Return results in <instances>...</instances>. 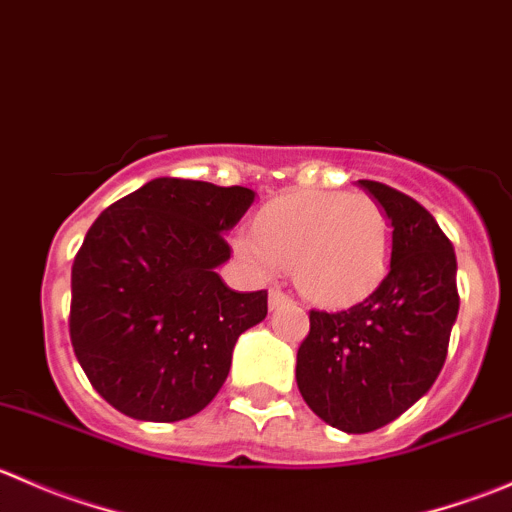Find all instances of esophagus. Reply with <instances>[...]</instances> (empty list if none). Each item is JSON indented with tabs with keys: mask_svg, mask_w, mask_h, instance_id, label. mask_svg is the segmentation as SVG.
Listing matches in <instances>:
<instances>
[{
	"mask_svg": "<svg viewBox=\"0 0 512 512\" xmlns=\"http://www.w3.org/2000/svg\"><path fill=\"white\" fill-rule=\"evenodd\" d=\"M285 302H289V297L285 292H282V289H270V307L272 309H277L280 307V304H285Z\"/></svg>",
	"mask_w": 512,
	"mask_h": 512,
	"instance_id": "obj_1",
	"label": "esophagus"
}]
</instances>
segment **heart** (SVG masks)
<instances>
[{
  "label": "heart",
  "mask_w": 512,
  "mask_h": 512,
  "mask_svg": "<svg viewBox=\"0 0 512 512\" xmlns=\"http://www.w3.org/2000/svg\"><path fill=\"white\" fill-rule=\"evenodd\" d=\"M257 270L292 267L297 287L317 302H344L371 289L391 257V220L369 193L299 190L257 213L255 240H240Z\"/></svg>",
  "instance_id": "b5f03b06"
}]
</instances>
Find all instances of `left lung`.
Listing matches in <instances>:
<instances>
[{
  "label": "left lung",
  "mask_w": 512,
  "mask_h": 512,
  "mask_svg": "<svg viewBox=\"0 0 512 512\" xmlns=\"http://www.w3.org/2000/svg\"><path fill=\"white\" fill-rule=\"evenodd\" d=\"M359 183L394 227L389 272L349 309H312L297 349L299 394L347 433L386 426L431 389L458 314L456 252L446 232L409 195L376 180Z\"/></svg>",
  "instance_id": "obj_1"
}]
</instances>
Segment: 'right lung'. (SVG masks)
I'll return each instance as SVG.
<instances>
[{
    "label": "right lung",
    "mask_w": 512,
    "mask_h": 512,
    "mask_svg": "<svg viewBox=\"0 0 512 512\" xmlns=\"http://www.w3.org/2000/svg\"><path fill=\"white\" fill-rule=\"evenodd\" d=\"M250 188L156 178L108 205L71 267V347L91 386L138 421L203 411L232 347L267 317V289L235 292L215 267Z\"/></svg>",
    "instance_id": "1"
}]
</instances>
